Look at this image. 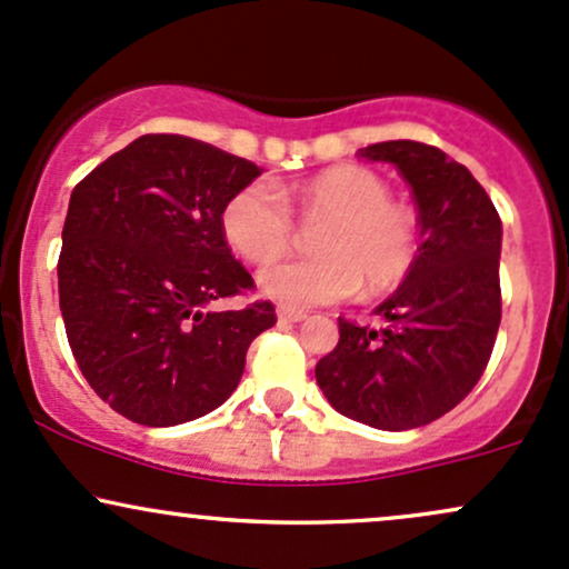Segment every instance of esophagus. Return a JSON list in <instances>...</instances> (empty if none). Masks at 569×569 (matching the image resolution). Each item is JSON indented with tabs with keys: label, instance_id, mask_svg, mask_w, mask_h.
I'll list each match as a JSON object with an SVG mask.
<instances>
[{
	"label": "esophagus",
	"instance_id": "esophagus-1",
	"mask_svg": "<svg viewBox=\"0 0 569 569\" xmlns=\"http://www.w3.org/2000/svg\"><path fill=\"white\" fill-rule=\"evenodd\" d=\"M277 315H279V319H282V322H301V319H306L303 311L290 309V306H279Z\"/></svg>",
	"mask_w": 569,
	"mask_h": 569
}]
</instances>
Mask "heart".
I'll list each match as a JSON object with an SVG mask.
<instances>
[{
  "label": "heart",
  "mask_w": 569,
  "mask_h": 569,
  "mask_svg": "<svg viewBox=\"0 0 569 569\" xmlns=\"http://www.w3.org/2000/svg\"><path fill=\"white\" fill-rule=\"evenodd\" d=\"M296 208L305 221L323 226L317 256L260 271V290L290 309L336 303L355 296L398 290L419 260V214L389 196L376 171L357 163L330 166L290 188L250 182L222 207V236L250 263H270L295 240Z\"/></svg>",
  "instance_id": "1"
}]
</instances>
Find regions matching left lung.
Returning a JSON list of instances; mask_svg holds the SVG:
<instances>
[{
	"mask_svg": "<svg viewBox=\"0 0 569 569\" xmlns=\"http://www.w3.org/2000/svg\"><path fill=\"white\" fill-rule=\"evenodd\" d=\"M357 156L392 163L411 184L422 244L411 277L376 309L387 328L338 317L341 338L315 373L343 417L411 430L462 403L487 370L502 317V222L476 177L438 147L395 139Z\"/></svg>",
	"mask_w": 569,
	"mask_h": 569,
	"instance_id": "obj_1",
	"label": "left lung"
}]
</instances>
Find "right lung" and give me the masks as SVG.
Returning <instances> with one entry per match:
<instances>
[{"label":"right lung","instance_id":"add662e5","mask_svg":"<svg viewBox=\"0 0 569 569\" xmlns=\"http://www.w3.org/2000/svg\"><path fill=\"white\" fill-rule=\"evenodd\" d=\"M260 169L180 133H144L74 184L59 254V303L86 381L147 427L226 403L247 349L277 325L268 301L212 311L254 282L220 214Z\"/></svg>","mask_w":569,"mask_h":569}]
</instances>
